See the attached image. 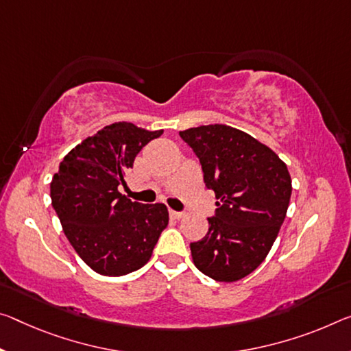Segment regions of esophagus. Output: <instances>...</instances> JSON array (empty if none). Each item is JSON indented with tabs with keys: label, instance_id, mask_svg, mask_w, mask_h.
I'll list each match as a JSON object with an SVG mask.
<instances>
[{
	"label": "esophagus",
	"instance_id": "esophagus-1",
	"mask_svg": "<svg viewBox=\"0 0 351 351\" xmlns=\"http://www.w3.org/2000/svg\"><path fill=\"white\" fill-rule=\"evenodd\" d=\"M170 215L173 217V219H176V220H181L182 217H184V214H182V213H176V210H173V209H170Z\"/></svg>",
	"mask_w": 351,
	"mask_h": 351
}]
</instances>
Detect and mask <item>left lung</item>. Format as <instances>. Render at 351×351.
I'll list each match as a JSON object with an SVG mask.
<instances>
[{"mask_svg":"<svg viewBox=\"0 0 351 351\" xmlns=\"http://www.w3.org/2000/svg\"><path fill=\"white\" fill-rule=\"evenodd\" d=\"M198 156L215 215L202 241L191 243L193 264L215 281L242 280L269 254L291 202L292 180L278 154L226 125L180 131Z\"/></svg>","mask_w":351,"mask_h":351,"instance_id":"1","label":"left lung"}]
</instances>
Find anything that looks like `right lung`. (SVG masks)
<instances>
[{
  "label": "right lung",
  "mask_w": 351,
  "mask_h": 351,
  "mask_svg": "<svg viewBox=\"0 0 351 351\" xmlns=\"http://www.w3.org/2000/svg\"><path fill=\"white\" fill-rule=\"evenodd\" d=\"M162 132L128 121L104 126L71 149L53 176L51 204L65 236L99 275L121 276L145 265L169 225L165 204L131 202L119 192L138 152Z\"/></svg>",
  "instance_id": "1"
}]
</instances>
